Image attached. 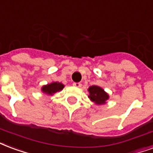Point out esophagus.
Segmentation results:
<instances>
[{
    "instance_id": "obj_1",
    "label": "esophagus",
    "mask_w": 153,
    "mask_h": 153,
    "mask_svg": "<svg viewBox=\"0 0 153 153\" xmlns=\"http://www.w3.org/2000/svg\"><path fill=\"white\" fill-rule=\"evenodd\" d=\"M73 85L74 86V87H76V88H81L82 84H81L80 82H74Z\"/></svg>"
}]
</instances>
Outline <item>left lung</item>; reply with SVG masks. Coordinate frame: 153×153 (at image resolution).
Listing matches in <instances>:
<instances>
[{
  "label": "left lung",
  "mask_w": 153,
  "mask_h": 153,
  "mask_svg": "<svg viewBox=\"0 0 153 153\" xmlns=\"http://www.w3.org/2000/svg\"><path fill=\"white\" fill-rule=\"evenodd\" d=\"M88 91L90 93L88 97L97 105L105 104V101L108 99V94L98 86H91L88 88Z\"/></svg>",
  "instance_id": "1"
}]
</instances>
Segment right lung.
Returning <instances> with one entry per match:
<instances>
[{
  "instance_id": "right-lung-1",
  "label": "right lung",
  "mask_w": 153,
  "mask_h": 153,
  "mask_svg": "<svg viewBox=\"0 0 153 153\" xmlns=\"http://www.w3.org/2000/svg\"><path fill=\"white\" fill-rule=\"evenodd\" d=\"M63 88H64V85L62 83L55 82H52V83L48 84V85L44 86L42 88V91H43V92L48 94V95H53V94L56 92V91H61L62 89H63Z\"/></svg>"
}]
</instances>
